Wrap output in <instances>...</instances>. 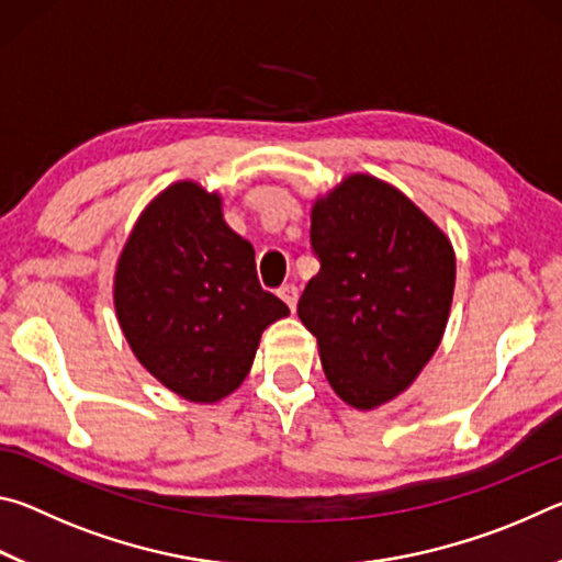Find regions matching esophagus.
<instances>
[{
  "instance_id": "obj_1",
  "label": "esophagus",
  "mask_w": 562,
  "mask_h": 562,
  "mask_svg": "<svg viewBox=\"0 0 562 562\" xmlns=\"http://www.w3.org/2000/svg\"><path fill=\"white\" fill-rule=\"evenodd\" d=\"M278 294H280V297L284 300V304H288L290 310H294V304H297V297H300V290H297V284H292V282L282 284V288L278 290Z\"/></svg>"
}]
</instances>
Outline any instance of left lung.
<instances>
[{
  "label": "left lung",
  "mask_w": 562,
  "mask_h": 562,
  "mask_svg": "<svg viewBox=\"0 0 562 562\" xmlns=\"http://www.w3.org/2000/svg\"><path fill=\"white\" fill-rule=\"evenodd\" d=\"M319 272L297 315L317 337L331 389L374 408L414 382L449 322L456 258L439 227L396 188L349 176L312 207Z\"/></svg>",
  "instance_id": "obj_1"
}]
</instances>
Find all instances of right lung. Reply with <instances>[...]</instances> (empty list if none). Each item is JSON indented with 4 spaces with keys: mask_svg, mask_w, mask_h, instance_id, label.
I'll list each match as a JSON object with an SVG mask.
<instances>
[{
    "mask_svg": "<svg viewBox=\"0 0 562 562\" xmlns=\"http://www.w3.org/2000/svg\"><path fill=\"white\" fill-rule=\"evenodd\" d=\"M113 302L140 364L198 404L235 392L262 329L290 315L260 288L252 245L227 227L221 198L190 180L164 190L138 217Z\"/></svg>",
    "mask_w": 562,
    "mask_h": 562,
    "instance_id": "add662e5",
    "label": "right lung"
}]
</instances>
